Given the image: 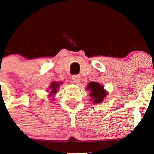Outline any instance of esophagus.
Segmentation results:
<instances>
[{"instance_id":"esophagus-1","label":"esophagus","mask_w":154,"mask_h":154,"mask_svg":"<svg viewBox=\"0 0 154 154\" xmlns=\"http://www.w3.org/2000/svg\"><path fill=\"white\" fill-rule=\"evenodd\" d=\"M72 80L74 83H78V82H80L81 77H80L79 75H73L72 77Z\"/></svg>"}]
</instances>
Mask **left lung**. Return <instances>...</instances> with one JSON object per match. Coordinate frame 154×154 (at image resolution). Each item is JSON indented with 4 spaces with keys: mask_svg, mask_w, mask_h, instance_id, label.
<instances>
[{
    "mask_svg": "<svg viewBox=\"0 0 154 154\" xmlns=\"http://www.w3.org/2000/svg\"><path fill=\"white\" fill-rule=\"evenodd\" d=\"M87 89L90 91V97H92L91 101L94 103L102 102L105 97L107 95V93L104 89V87L97 82H91L87 85Z\"/></svg>",
    "mask_w": 154,
    "mask_h": 154,
    "instance_id": "8db88e82",
    "label": "left lung"
}]
</instances>
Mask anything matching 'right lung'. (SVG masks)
<instances>
[{
  "instance_id": "add662e5",
  "label": "right lung",
  "mask_w": 154,
  "mask_h": 154,
  "mask_svg": "<svg viewBox=\"0 0 154 154\" xmlns=\"http://www.w3.org/2000/svg\"><path fill=\"white\" fill-rule=\"evenodd\" d=\"M60 85L59 83L57 82H53L50 86V95H53V94H56L57 93V88Z\"/></svg>"
}]
</instances>
